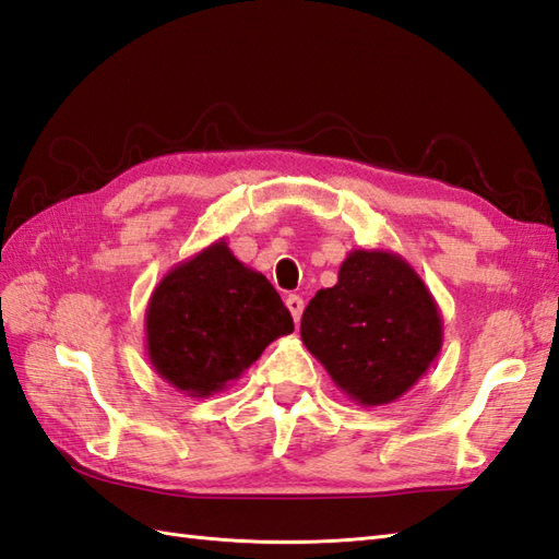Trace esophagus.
<instances>
[{
	"instance_id": "esophagus-1",
	"label": "esophagus",
	"mask_w": 559,
	"mask_h": 559,
	"mask_svg": "<svg viewBox=\"0 0 559 559\" xmlns=\"http://www.w3.org/2000/svg\"><path fill=\"white\" fill-rule=\"evenodd\" d=\"M287 309H289V313L294 318V323H299L301 321V313H304V299H301V296L289 294L287 296Z\"/></svg>"
}]
</instances>
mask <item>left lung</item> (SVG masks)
<instances>
[{
	"label": "left lung",
	"mask_w": 559,
	"mask_h": 559,
	"mask_svg": "<svg viewBox=\"0 0 559 559\" xmlns=\"http://www.w3.org/2000/svg\"><path fill=\"white\" fill-rule=\"evenodd\" d=\"M306 349L349 401L393 403L423 379L443 343V321L423 277L391 250H352L337 284L301 316Z\"/></svg>",
	"instance_id": "8db88e82"
}]
</instances>
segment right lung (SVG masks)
Listing matches in <instances>:
<instances>
[{
  "label": "right lung",
  "instance_id": "1",
  "mask_svg": "<svg viewBox=\"0 0 559 559\" xmlns=\"http://www.w3.org/2000/svg\"><path fill=\"white\" fill-rule=\"evenodd\" d=\"M144 328L156 373L180 393L207 397L236 381L272 340L289 335L294 321L267 277L219 238L166 272Z\"/></svg>",
  "mask_w": 559,
  "mask_h": 559
}]
</instances>
